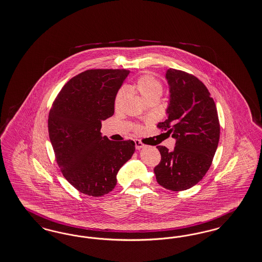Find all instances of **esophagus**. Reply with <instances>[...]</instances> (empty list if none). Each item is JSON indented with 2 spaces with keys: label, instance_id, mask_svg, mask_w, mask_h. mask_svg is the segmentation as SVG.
Masks as SVG:
<instances>
[{
  "label": "esophagus",
  "instance_id": "esophagus-1",
  "mask_svg": "<svg viewBox=\"0 0 262 262\" xmlns=\"http://www.w3.org/2000/svg\"><path fill=\"white\" fill-rule=\"evenodd\" d=\"M135 143H136V148L137 150H140V149L144 148V144H142L139 140H136V141H135Z\"/></svg>",
  "mask_w": 262,
  "mask_h": 262
}]
</instances>
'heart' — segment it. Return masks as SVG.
<instances>
[{
  "label": "heart",
  "mask_w": 262,
  "mask_h": 262,
  "mask_svg": "<svg viewBox=\"0 0 262 262\" xmlns=\"http://www.w3.org/2000/svg\"><path fill=\"white\" fill-rule=\"evenodd\" d=\"M136 92L141 96L143 100L153 95H161L162 94V84L152 75H143L141 76L136 84ZM126 91L125 89L121 90L116 96V107L122 104L124 98L126 97Z\"/></svg>",
  "instance_id": "1"
}]
</instances>
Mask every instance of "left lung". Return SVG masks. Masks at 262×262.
Wrapping results in <instances>:
<instances>
[{
	"label": "left lung",
	"mask_w": 262,
	"mask_h": 262,
	"mask_svg": "<svg viewBox=\"0 0 262 262\" xmlns=\"http://www.w3.org/2000/svg\"><path fill=\"white\" fill-rule=\"evenodd\" d=\"M168 119L159 123L176 139L172 151L157 146L161 162L154 168L157 182L171 191L196 185L211 165L220 141L216 106L206 85L193 75L169 68Z\"/></svg>",
	"instance_id": "8db88e82"
}]
</instances>
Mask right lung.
I'll return each instance as SVG.
<instances>
[{
  "instance_id": "obj_1",
  "label": "right lung",
  "mask_w": 262,
  "mask_h": 262,
  "mask_svg": "<svg viewBox=\"0 0 262 262\" xmlns=\"http://www.w3.org/2000/svg\"><path fill=\"white\" fill-rule=\"evenodd\" d=\"M129 73L94 69L79 74L63 86L50 111L49 136L63 177L89 196L101 197L115 188L119 169L135 153L133 140L112 141L100 133Z\"/></svg>"
}]
</instances>
